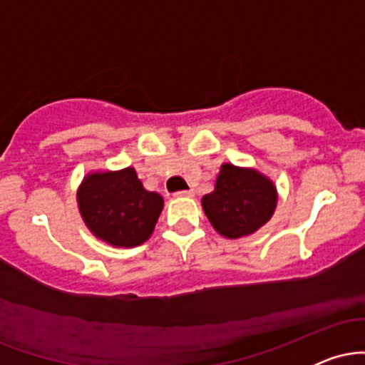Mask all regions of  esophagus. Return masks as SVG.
Masks as SVG:
<instances>
[{
  "instance_id": "34e87169",
  "label": "esophagus",
  "mask_w": 365,
  "mask_h": 365,
  "mask_svg": "<svg viewBox=\"0 0 365 365\" xmlns=\"http://www.w3.org/2000/svg\"><path fill=\"white\" fill-rule=\"evenodd\" d=\"M175 195H177V197H192V195H194V190H180Z\"/></svg>"
}]
</instances>
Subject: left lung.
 Returning <instances> with one entry per match:
<instances>
[{
    "label": "left lung",
    "mask_w": 365,
    "mask_h": 365,
    "mask_svg": "<svg viewBox=\"0 0 365 365\" xmlns=\"http://www.w3.org/2000/svg\"><path fill=\"white\" fill-rule=\"evenodd\" d=\"M278 192L274 183L257 170L221 165L215 190L202 197V209L220 235H252L273 216Z\"/></svg>",
    "instance_id": "1"
}]
</instances>
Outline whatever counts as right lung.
<instances>
[{"mask_svg":"<svg viewBox=\"0 0 365 365\" xmlns=\"http://www.w3.org/2000/svg\"><path fill=\"white\" fill-rule=\"evenodd\" d=\"M78 211L91 233L113 247H137L153 235L165 200L145 190L133 168L94 171L77 192Z\"/></svg>","mask_w":365,"mask_h":365,"instance_id":"right-lung-1","label":"right lung"}]
</instances>
